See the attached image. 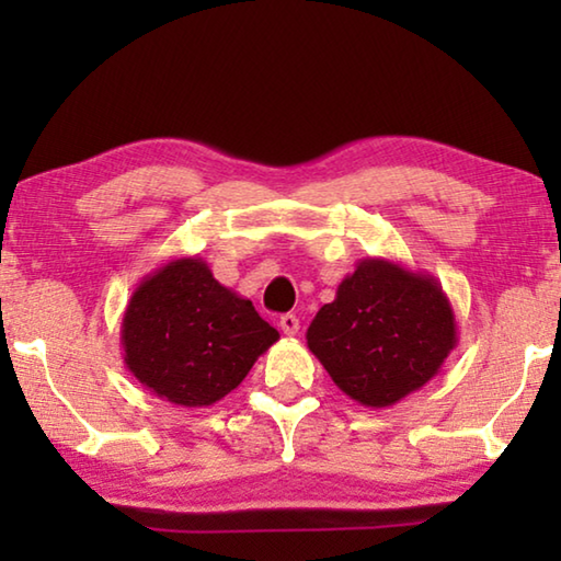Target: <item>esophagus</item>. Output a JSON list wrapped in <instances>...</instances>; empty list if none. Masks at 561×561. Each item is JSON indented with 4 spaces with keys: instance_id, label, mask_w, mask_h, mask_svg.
Instances as JSON below:
<instances>
[{
    "instance_id": "esophagus-1",
    "label": "esophagus",
    "mask_w": 561,
    "mask_h": 561,
    "mask_svg": "<svg viewBox=\"0 0 561 561\" xmlns=\"http://www.w3.org/2000/svg\"><path fill=\"white\" fill-rule=\"evenodd\" d=\"M279 327L284 331V336H297L299 334V319H297V314H284L279 319Z\"/></svg>"
}]
</instances>
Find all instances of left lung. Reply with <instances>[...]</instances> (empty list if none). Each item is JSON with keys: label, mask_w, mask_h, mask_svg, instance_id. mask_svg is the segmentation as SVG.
Returning <instances> with one entry per match:
<instances>
[{"label": "left lung", "mask_w": 561, "mask_h": 561, "mask_svg": "<svg viewBox=\"0 0 561 561\" xmlns=\"http://www.w3.org/2000/svg\"><path fill=\"white\" fill-rule=\"evenodd\" d=\"M307 346L348 398L388 408L438 376L458 324L433 274L366 257L317 311Z\"/></svg>", "instance_id": "left-lung-1"}]
</instances>
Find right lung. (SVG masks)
Returning <instances> with one entry per match:
<instances>
[{"mask_svg":"<svg viewBox=\"0 0 561 561\" xmlns=\"http://www.w3.org/2000/svg\"><path fill=\"white\" fill-rule=\"evenodd\" d=\"M279 339L252 301L222 287L201 257H178L150 272L123 311L128 371L163 401L205 408L244 381Z\"/></svg>","mask_w":561,"mask_h":561,"instance_id":"add662e5","label":"right lung"}]
</instances>
